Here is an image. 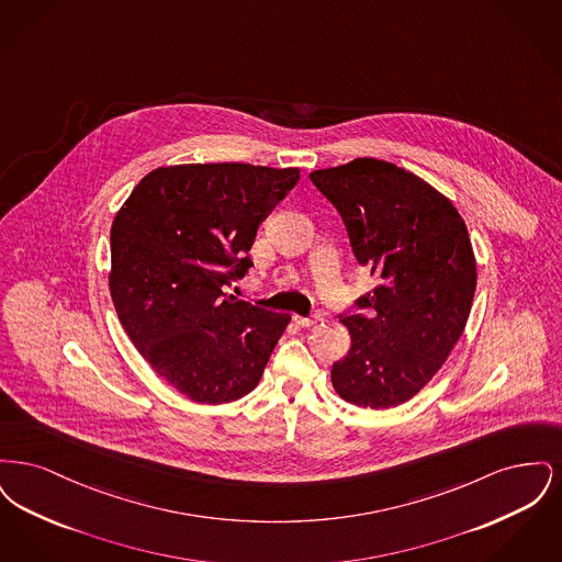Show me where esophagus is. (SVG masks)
Instances as JSON below:
<instances>
[{
  "label": "esophagus",
  "mask_w": 562,
  "mask_h": 562,
  "mask_svg": "<svg viewBox=\"0 0 562 562\" xmlns=\"http://www.w3.org/2000/svg\"><path fill=\"white\" fill-rule=\"evenodd\" d=\"M293 321L296 322L299 326H303V328H307V326L316 324V318H305V316H293Z\"/></svg>",
  "instance_id": "1"
}]
</instances>
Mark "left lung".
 Here are the masks:
<instances>
[{"mask_svg":"<svg viewBox=\"0 0 562 562\" xmlns=\"http://www.w3.org/2000/svg\"><path fill=\"white\" fill-rule=\"evenodd\" d=\"M339 211L360 266L379 278L341 316L351 348L330 371L335 392L362 408L411 401L449 358L472 310L476 259L451 200L392 161L310 172Z\"/></svg>","mask_w":562,"mask_h":562,"instance_id":"obj_1","label":"left lung"}]
</instances>
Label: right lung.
<instances>
[{"mask_svg":"<svg viewBox=\"0 0 562 562\" xmlns=\"http://www.w3.org/2000/svg\"><path fill=\"white\" fill-rule=\"evenodd\" d=\"M299 168L240 161L160 166L111 225L109 291L134 348L198 404L252 392L291 316L225 293L252 266L259 223Z\"/></svg>","mask_w":562,"mask_h":562,"instance_id":"1","label":"right lung"}]
</instances>
